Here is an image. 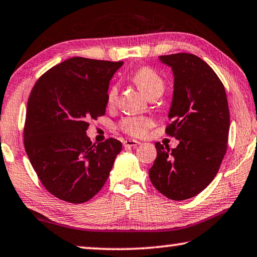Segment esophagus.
Here are the masks:
<instances>
[{
  "label": "esophagus",
  "instance_id": "obj_1",
  "mask_svg": "<svg viewBox=\"0 0 257 257\" xmlns=\"http://www.w3.org/2000/svg\"><path fill=\"white\" fill-rule=\"evenodd\" d=\"M141 143L138 141L135 140H125L123 141V146L124 148H135V146H138Z\"/></svg>",
  "mask_w": 257,
  "mask_h": 257
}]
</instances>
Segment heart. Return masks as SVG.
<instances>
[{
	"instance_id": "heart-1",
	"label": "heart",
	"mask_w": 257,
	"mask_h": 257,
	"mask_svg": "<svg viewBox=\"0 0 257 257\" xmlns=\"http://www.w3.org/2000/svg\"><path fill=\"white\" fill-rule=\"evenodd\" d=\"M133 83H135L136 87L144 93L146 97H156L160 96L165 89V82L162 77L159 75L157 71H154L152 67L143 66L137 68L133 73L132 77ZM117 98V87L112 85L107 92V101L108 104H113ZM152 125V122L148 117L143 116H129L120 122V128L124 133L129 134L132 136L141 137L144 136L148 130Z\"/></svg>"
}]
</instances>
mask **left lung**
<instances>
[{"label":"left lung","mask_w":257,"mask_h":257,"mask_svg":"<svg viewBox=\"0 0 257 257\" xmlns=\"http://www.w3.org/2000/svg\"><path fill=\"white\" fill-rule=\"evenodd\" d=\"M159 59L174 74L166 133L180 144L169 150L157 142L149 176L159 192L181 201L200 193L216 176L227 148L229 105L221 80L198 56L180 52Z\"/></svg>","instance_id":"8db88e82"}]
</instances>
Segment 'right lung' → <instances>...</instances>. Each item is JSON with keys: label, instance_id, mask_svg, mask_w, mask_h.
<instances>
[{"label": "right lung", "instance_id": "add662e5", "mask_svg": "<svg viewBox=\"0 0 257 257\" xmlns=\"http://www.w3.org/2000/svg\"><path fill=\"white\" fill-rule=\"evenodd\" d=\"M122 62L73 57L40 77L27 101L24 145L43 186L60 200L82 203L107 181L122 144H92L89 120L105 114L108 84Z\"/></svg>", "mask_w": 257, "mask_h": 257}]
</instances>
